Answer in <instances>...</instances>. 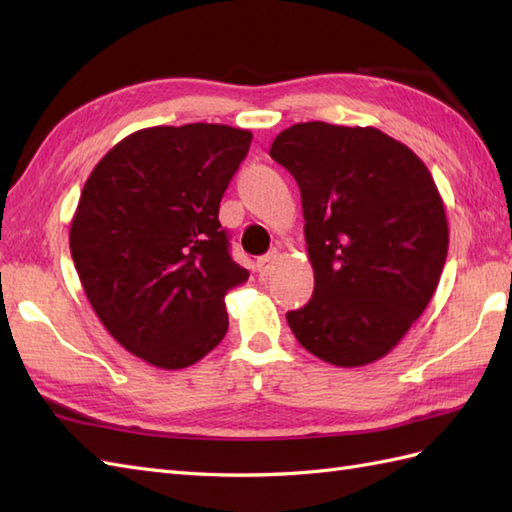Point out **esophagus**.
I'll list each match as a JSON object with an SVG mask.
<instances>
[{
	"label": "esophagus",
	"instance_id": "34e87169",
	"mask_svg": "<svg viewBox=\"0 0 512 512\" xmlns=\"http://www.w3.org/2000/svg\"><path fill=\"white\" fill-rule=\"evenodd\" d=\"M277 259H279V250H277V248H275V250H270V253H266V255L259 257V259H257V270H259V275H268L270 270L275 268Z\"/></svg>",
	"mask_w": 512,
	"mask_h": 512
}]
</instances>
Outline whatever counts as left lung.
Instances as JSON below:
<instances>
[{
  "label": "left lung",
  "instance_id": "obj_1",
  "mask_svg": "<svg viewBox=\"0 0 512 512\" xmlns=\"http://www.w3.org/2000/svg\"><path fill=\"white\" fill-rule=\"evenodd\" d=\"M270 158L299 184L314 270L312 299L286 314L292 334L325 363L378 361L438 288L449 224L436 182L376 127L297 123Z\"/></svg>",
  "mask_w": 512,
  "mask_h": 512
}]
</instances>
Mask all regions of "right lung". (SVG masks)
Here are the masks:
<instances>
[{"mask_svg": "<svg viewBox=\"0 0 512 512\" xmlns=\"http://www.w3.org/2000/svg\"><path fill=\"white\" fill-rule=\"evenodd\" d=\"M250 140L228 125L147 127L85 182L70 224L74 268L105 330L149 365L189 367L224 339V297L248 270L217 213Z\"/></svg>", "mask_w": 512, "mask_h": 512, "instance_id": "add662e5", "label": "right lung"}]
</instances>
